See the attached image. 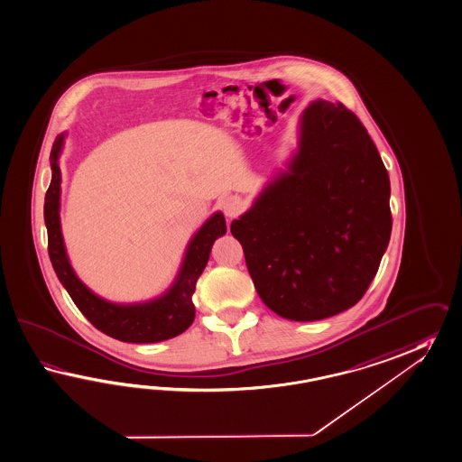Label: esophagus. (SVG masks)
<instances>
[{
    "label": "esophagus",
    "mask_w": 462,
    "mask_h": 462,
    "mask_svg": "<svg viewBox=\"0 0 462 462\" xmlns=\"http://www.w3.org/2000/svg\"><path fill=\"white\" fill-rule=\"evenodd\" d=\"M223 211L229 219H235L245 211V202L237 196H229L227 199L223 201Z\"/></svg>",
    "instance_id": "34e87169"
}]
</instances>
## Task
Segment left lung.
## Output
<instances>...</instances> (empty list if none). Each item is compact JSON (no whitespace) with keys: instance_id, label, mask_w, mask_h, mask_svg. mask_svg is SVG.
<instances>
[{"instance_id":"obj_1","label":"left lung","mask_w":462,"mask_h":462,"mask_svg":"<svg viewBox=\"0 0 462 462\" xmlns=\"http://www.w3.org/2000/svg\"><path fill=\"white\" fill-rule=\"evenodd\" d=\"M389 172L356 114L311 102L286 169L231 223L263 303L295 321L354 307L389 246Z\"/></svg>"}]
</instances>
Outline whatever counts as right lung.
Instances as JSON below:
<instances>
[{"label": "right lung", "mask_w": 462, "mask_h": 462, "mask_svg": "<svg viewBox=\"0 0 462 462\" xmlns=\"http://www.w3.org/2000/svg\"><path fill=\"white\" fill-rule=\"evenodd\" d=\"M67 132L60 134L50 154L51 182L45 196V225L48 231V254L60 283L69 291L73 303L95 328L120 342L155 343L169 340L188 330L196 317L192 293L204 272L214 241L226 235L223 213H214L190 237L174 283L162 295L143 303H112L82 283L71 268L60 225L61 172L60 154Z\"/></svg>", "instance_id": "add662e5"}]
</instances>
